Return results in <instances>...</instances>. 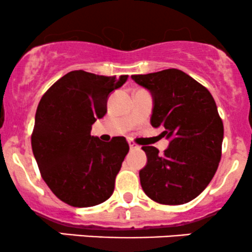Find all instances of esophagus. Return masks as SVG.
<instances>
[{"label":"esophagus","mask_w":252,"mask_h":252,"mask_svg":"<svg viewBox=\"0 0 252 252\" xmlns=\"http://www.w3.org/2000/svg\"><path fill=\"white\" fill-rule=\"evenodd\" d=\"M128 143H129L130 149H131V150H134V149H140V146H138V144L136 143L134 140H129Z\"/></svg>","instance_id":"obj_1"}]
</instances>
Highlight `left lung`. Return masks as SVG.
Segmentation results:
<instances>
[{
  "mask_svg": "<svg viewBox=\"0 0 252 252\" xmlns=\"http://www.w3.org/2000/svg\"><path fill=\"white\" fill-rule=\"evenodd\" d=\"M154 99L150 123L163 126L169 140L163 152L143 146L146 167L141 186L152 200L163 205L186 204L206 189L221 158L224 126L212 94L176 68L131 76Z\"/></svg>",
  "mask_w": 252,
  "mask_h": 252,
  "instance_id": "1",
  "label": "left lung"
}]
</instances>
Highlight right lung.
I'll list each match as a JSON object with an SVG mask.
<instances>
[{"instance_id":"add662e5","label":"right lung","mask_w":252,"mask_h":252,"mask_svg":"<svg viewBox=\"0 0 252 252\" xmlns=\"http://www.w3.org/2000/svg\"><path fill=\"white\" fill-rule=\"evenodd\" d=\"M128 76L106 77L72 71L43 94L32 132V149L43 181L58 199L73 207L102 204L129 152L126 137L102 142L91 126L106 114L110 92Z\"/></svg>"}]
</instances>
